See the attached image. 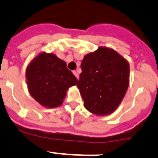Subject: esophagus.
Wrapping results in <instances>:
<instances>
[{
  "label": "esophagus",
  "mask_w": 158,
  "mask_h": 158,
  "mask_svg": "<svg viewBox=\"0 0 158 158\" xmlns=\"http://www.w3.org/2000/svg\"><path fill=\"white\" fill-rule=\"evenodd\" d=\"M73 74H74V76L76 77L77 79H79V74H78V72H77V71H75V70H74V71H73Z\"/></svg>",
  "instance_id": "1"
}]
</instances>
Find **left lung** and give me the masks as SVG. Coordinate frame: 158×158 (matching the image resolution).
Instances as JSON below:
<instances>
[{"label":"left lung","instance_id":"1","mask_svg":"<svg viewBox=\"0 0 158 158\" xmlns=\"http://www.w3.org/2000/svg\"><path fill=\"white\" fill-rule=\"evenodd\" d=\"M77 87L84 107L93 114L112 113L124 98L130 82V64L111 48L100 47L87 54Z\"/></svg>","mask_w":158,"mask_h":158}]
</instances>
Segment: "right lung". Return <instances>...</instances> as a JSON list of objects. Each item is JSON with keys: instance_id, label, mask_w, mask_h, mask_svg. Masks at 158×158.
Returning <instances> with one entry per match:
<instances>
[{"instance_id": "1", "label": "right lung", "mask_w": 158, "mask_h": 158, "mask_svg": "<svg viewBox=\"0 0 158 158\" xmlns=\"http://www.w3.org/2000/svg\"><path fill=\"white\" fill-rule=\"evenodd\" d=\"M26 79L31 96L48 108L61 105L67 90L78 81L64 60L46 52L38 54L28 64Z\"/></svg>"}]
</instances>
